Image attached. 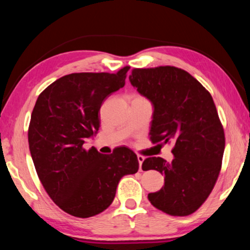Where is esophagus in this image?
I'll use <instances>...</instances> for the list:
<instances>
[{
    "label": "esophagus",
    "mask_w": 250,
    "mask_h": 250,
    "mask_svg": "<svg viewBox=\"0 0 250 250\" xmlns=\"http://www.w3.org/2000/svg\"><path fill=\"white\" fill-rule=\"evenodd\" d=\"M138 161H139V167H140V170H141L142 163H143V161H145V156L139 154V155H138Z\"/></svg>",
    "instance_id": "esophagus-1"
}]
</instances>
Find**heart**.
Masks as SVG:
<instances>
[{
	"instance_id": "b5f03b06",
	"label": "heart",
	"mask_w": 250,
	"mask_h": 250,
	"mask_svg": "<svg viewBox=\"0 0 250 250\" xmlns=\"http://www.w3.org/2000/svg\"><path fill=\"white\" fill-rule=\"evenodd\" d=\"M135 98H142V97H139V96H138V97H135Z\"/></svg>"
}]
</instances>
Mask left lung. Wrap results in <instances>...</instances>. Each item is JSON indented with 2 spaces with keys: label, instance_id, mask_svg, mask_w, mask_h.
I'll return each instance as SVG.
<instances>
[{
  "label": "left lung",
  "instance_id": "1",
  "mask_svg": "<svg viewBox=\"0 0 250 250\" xmlns=\"http://www.w3.org/2000/svg\"><path fill=\"white\" fill-rule=\"evenodd\" d=\"M130 83L153 104L150 140L170 143L174 159L147 158L142 170L164 175V186L147 198L172 216H188L202 206L218 179L225 133L208 91L174 66L134 68Z\"/></svg>",
  "mask_w": 250,
  "mask_h": 250
}]
</instances>
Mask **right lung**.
Listing matches in <instances>:
<instances>
[{
    "label": "right lung",
    "instance_id": "add662e5",
    "mask_svg": "<svg viewBox=\"0 0 250 250\" xmlns=\"http://www.w3.org/2000/svg\"><path fill=\"white\" fill-rule=\"evenodd\" d=\"M129 68L66 75L42 92L33 109L28 146L37 175L55 204L75 217L107 209L121 177L139 170L129 147L101 154L83 146L99 130L103 101L125 86Z\"/></svg>",
    "mask_w": 250,
    "mask_h": 250
}]
</instances>
